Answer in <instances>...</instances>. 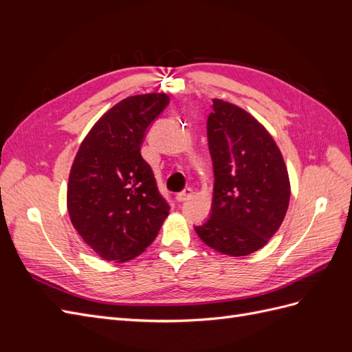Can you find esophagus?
Here are the masks:
<instances>
[{
  "instance_id": "34e87169",
  "label": "esophagus",
  "mask_w": 352,
  "mask_h": 352,
  "mask_svg": "<svg viewBox=\"0 0 352 352\" xmlns=\"http://www.w3.org/2000/svg\"><path fill=\"white\" fill-rule=\"evenodd\" d=\"M192 195H194V189H192V188H185V189L182 190V192L177 194L176 198H177L179 202H184V201L189 199Z\"/></svg>"
}]
</instances>
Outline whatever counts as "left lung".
Returning a JSON list of instances; mask_svg holds the SVG:
<instances>
[{
	"label": "left lung",
	"instance_id": "obj_1",
	"mask_svg": "<svg viewBox=\"0 0 352 352\" xmlns=\"http://www.w3.org/2000/svg\"><path fill=\"white\" fill-rule=\"evenodd\" d=\"M211 109V216L195 232L210 248L245 257L280 228L291 198L289 175L278 144L254 116L220 98L212 100Z\"/></svg>",
	"mask_w": 352,
	"mask_h": 352
}]
</instances>
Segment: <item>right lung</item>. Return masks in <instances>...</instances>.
<instances>
[{
	"label": "right lung",
	"mask_w": 352,
	"mask_h": 352,
	"mask_svg": "<svg viewBox=\"0 0 352 352\" xmlns=\"http://www.w3.org/2000/svg\"><path fill=\"white\" fill-rule=\"evenodd\" d=\"M170 102L163 92L117 102L85 136L73 160L67 211L82 239L107 261L145 251L168 216L153 170L141 155L146 127Z\"/></svg>",
	"instance_id": "obj_1"
}]
</instances>
